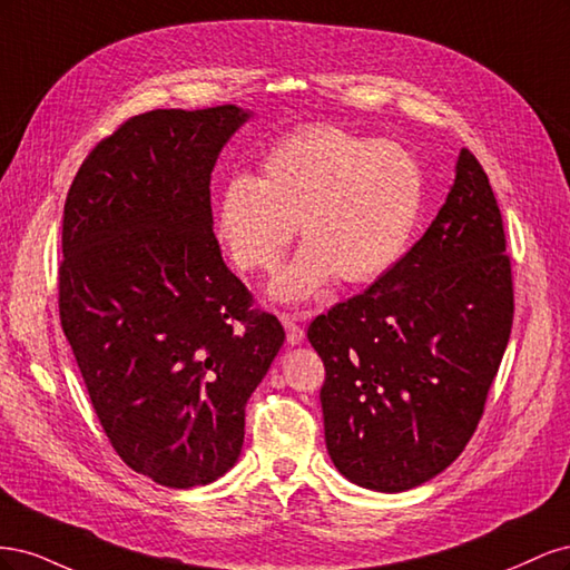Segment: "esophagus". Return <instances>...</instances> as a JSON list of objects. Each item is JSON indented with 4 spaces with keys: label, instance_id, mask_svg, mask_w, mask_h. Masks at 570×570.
Masks as SVG:
<instances>
[{
    "label": "esophagus",
    "instance_id": "esophagus-1",
    "mask_svg": "<svg viewBox=\"0 0 570 570\" xmlns=\"http://www.w3.org/2000/svg\"><path fill=\"white\" fill-rule=\"evenodd\" d=\"M308 314H281V321L285 325L287 331V342L289 344H302L304 342V327H302V321H306Z\"/></svg>",
    "mask_w": 570,
    "mask_h": 570
}]
</instances>
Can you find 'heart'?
Masks as SVG:
<instances>
[{
    "label": "heart",
    "instance_id": "1",
    "mask_svg": "<svg viewBox=\"0 0 570 570\" xmlns=\"http://www.w3.org/2000/svg\"><path fill=\"white\" fill-rule=\"evenodd\" d=\"M425 199L411 154L340 126H304L275 140L256 178L223 187L216 233L245 273L278 268L299 226L302 252L273 283L283 302H304L337 278L373 283L409 249Z\"/></svg>",
    "mask_w": 570,
    "mask_h": 570
}]
</instances>
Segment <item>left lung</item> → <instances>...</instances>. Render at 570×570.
Listing matches in <instances>:
<instances>
[{"label": "left lung", "mask_w": 570, "mask_h": 570, "mask_svg": "<svg viewBox=\"0 0 570 570\" xmlns=\"http://www.w3.org/2000/svg\"><path fill=\"white\" fill-rule=\"evenodd\" d=\"M502 212L473 151L425 235L361 295L312 321L325 446L361 488L435 478L473 438L513 323Z\"/></svg>", "instance_id": "1"}]
</instances>
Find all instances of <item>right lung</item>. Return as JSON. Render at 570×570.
Wrapping results in <instances>:
<instances>
[{"instance_id":"add662e5","label":"right lung","mask_w":570,"mask_h":570,"mask_svg":"<svg viewBox=\"0 0 570 570\" xmlns=\"http://www.w3.org/2000/svg\"><path fill=\"white\" fill-rule=\"evenodd\" d=\"M247 118L235 105L132 116L63 204V335L116 454L176 490L233 469L247 400L285 340L212 228V170Z\"/></svg>"}]
</instances>
